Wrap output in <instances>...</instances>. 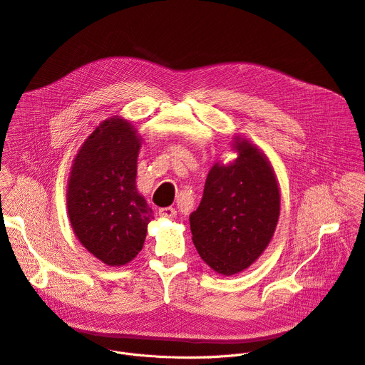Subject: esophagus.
I'll list each match as a JSON object with an SVG mask.
<instances>
[{"label": "esophagus", "mask_w": 365, "mask_h": 365, "mask_svg": "<svg viewBox=\"0 0 365 365\" xmlns=\"http://www.w3.org/2000/svg\"><path fill=\"white\" fill-rule=\"evenodd\" d=\"M176 215H178V211L175 210V207H172V206L160 207V210H159V217H162V218H169V220H172V218H175Z\"/></svg>", "instance_id": "obj_1"}]
</instances>
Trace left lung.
Here are the masks:
<instances>
[{
    "label": "left lung",
    "instance_id": "obj_1",
    "mask_svg": "<svg viewBox=\"0 0 365 365\" xmlns=\"http://www.w3.org/2000/svg\"><path fill=\"white\" fill-rule=\"evenodd\" d=\"M238 158L207 173L197 210L190 214L193 244L222 276L248 269L269 245L280 215V190L266 154L235 137Z\"/></svg>",
    "mask_w": 365,
    "mask_h": 365
}]
</instances>
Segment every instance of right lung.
I'll list each match as a JSON object with an SVG mask.
<instances>
[{
	"label": "right lung",
	"mask_w": 365,
	"mask_h": 365,
	"mask_svg": "<svg viewBox=\"0 0 365 365\" xmlns=\"http://www.w3.org/2000/svg\"><path fill=\"white\" fill-rule=\"evenodd\" d=\"M141 138L124 118L101 123L85 140L68 182V214L81 244L113 267L141 251L153 211L137 192Z\"/></svg>",
	"instance_id": "1"
}]
</instances>
